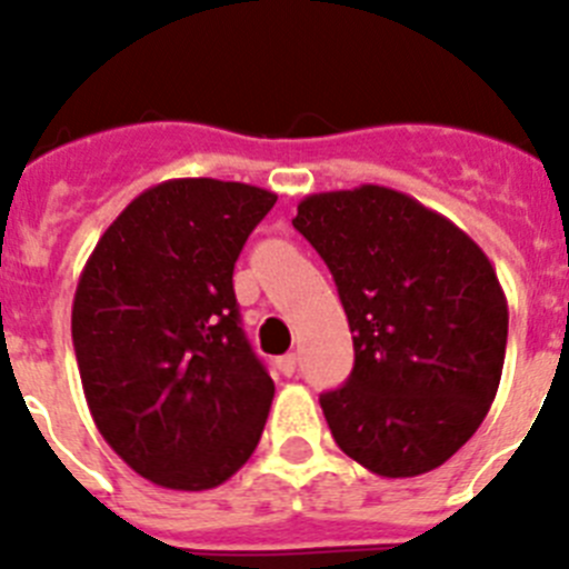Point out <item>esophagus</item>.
I'll return each instance as SVG.
<instances>
[{"mask_svg":"<svg viewBox=\"0 0 569 569\" xmlns=\"http://www.w3.org/2000/svg\"><path fill=\"white\" fill-rule=\"evenodd\" d=\"M276 367H279L281 376H293L296 367H299V359H296V353H288L281 356V359H276Z\"/></svg>","mask_w":569,"mask_h":569,"instance_id":"esophagus-1","label":"esophagus"}]
</instances>
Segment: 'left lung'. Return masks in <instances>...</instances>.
Returning <instances> with one entry per match:
<instances>
[{"label":"left lung","mask_w":569,"mask_h":569,"mask_svg":"<svg viewBox=\"0 0 569 569\" xmlns=\"http://www.w3.org/2000/svg\"><path fill=\"white\" fill-rule=\"evenodd\" d=\"M293 228L333 273L353 333V373L319 399L336 445L385 479L441 467L501 381L507 299L490 259L381 184L305 196Z\"/></svg>","instance_id":"obj_1"}]
</instances>
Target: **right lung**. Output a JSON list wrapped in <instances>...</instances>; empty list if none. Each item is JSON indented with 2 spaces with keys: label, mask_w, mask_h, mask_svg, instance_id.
I'll return each mask as SVG.
<instances>
[{
  "label": "right lung",
  "mask_w": 569,
  "mask_h": 569,
  "mask_svg": "<svg viewBox=\"0 0 569 569\" xmlns=\"http://www.w3.org/2000/svg\"><path fill=\"white\" fill-rule=\"evenodd\" d=\"M276 193L168 179L97 241L73 296L90 416L116 456L168 490H210L253 456L273 379L239 328L233 264Z\"/></svg>",
  "instance_id": "obj_1"
}]
</instances>
